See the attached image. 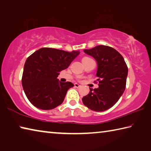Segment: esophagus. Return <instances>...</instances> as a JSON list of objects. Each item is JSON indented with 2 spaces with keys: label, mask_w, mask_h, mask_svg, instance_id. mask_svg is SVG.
Returning <instances> with one entry per match:
<instances>
[{
  "label": "esophagus",
  "mask_w": 151,
  "mask_h": 151,
  "mask_svg": "<svg viewBox=\"0 0 151 151\" xmlns=\"http://www.w3.org/2000/svg\"><path fill=\"white\" fill-rule=\"evenodd\" d=\"M80 86H81V85H78V84H77V83H75V87L78 88V87H80Z\"/></svg>",
  "instance_id": "obj_1"
}]
</instances>
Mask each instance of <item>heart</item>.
<instances>
[{
  "label": "heart",
  "mask_w": 151,
  "mask_h": 151,
  "mask_svg": "<svg viewBox=\"0 0 151 151\" xmlns=\"http://www.w3.org/2000/svg\"><path fill=\"white\" fill-rule=\"evenodd\" d=\"M88 58H88V57H84V58H83V60H82V61H83V60H86V59H88Z\"/></svg>",
  "instance_id": "1"
}]
</instances>
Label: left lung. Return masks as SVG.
<instances>
[{
    "label": "left lung",
    "instance_id": "obj_1",
    "mask_svg": "<svg viewBox=\"0 0 151 151\" xmlns=\"http://www.w3.org/2000/svg\"><path fill=\"white\" fill-rule=\"evenodd\" d=\"M84 52L96 61L99 88H90L82 101L92 111H104L114 106L124 93L128 75L127 64L118 51L108 46L99 45Z\"/></svg>",
    "mask_w": 151,
    "mask_h": 151
}]
</instances>
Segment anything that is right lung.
<instances>
[{"label":"right lung","mask_w":151,"mask_h":151,"mask_svg":"<svg viewBox=\"0 0 151 151\" xmlns=\"http://www.w3.org/2000/svg\"><path fill=\"white\" fill-rule=\"evenodd\" d=\"M80 54L51 48H40L27 58L24 66L22 85L27 99L37 108L51 110L63 103L70 82L61 83L60 72L67 68Z\"/></svg>","instance_id":"1"}]
</instances>
